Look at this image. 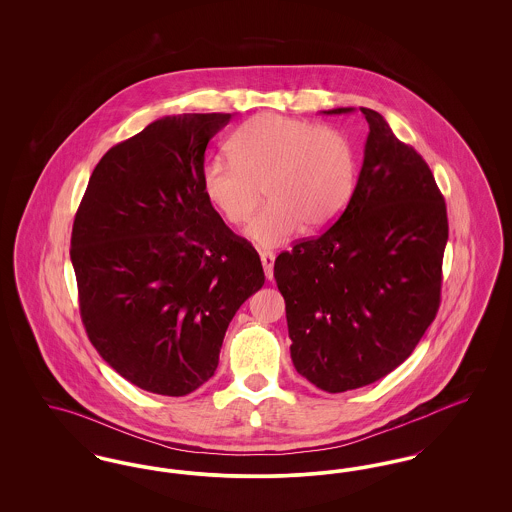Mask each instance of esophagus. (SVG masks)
<instances>
[{
    "instance_id": "obj_1",
    "label": "esophagus",
    "mask_w": 512,
    "mask_h": 512,
    "mask_svg": "<svg viewBox=\"0 0 512 512\" xmlns=\"http://www.w3.org/2000/svg\"><path fill=\"white\" fill-rule=\"evenodd\" d=\"M259 255H261V263H263V268H265V276H267L268 280H272V276H274V259H276V255H274L272 251H261Z\"/></svg>"
}]
</instances>
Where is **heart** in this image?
<instances>
[{"label": "heart", "instance_id": "b5f03b06", "mask_svg": "<svg viewBox=\"0 0 512 512\" xmlns=\"http://www.w3.org/2000/svg\"><path fill=\"white\" fill-rule=\"evenodd\" d=\"M226 149L232 161L205 163L203 195L224 222L240 226L263 190L267 207L247 226V238L261 247L282 245L303 226L328 228L357 188V147L334 126L261 113L228 138Z\"/></svg>", "mask_w": 512, "mask_h": 512}]
</instances>
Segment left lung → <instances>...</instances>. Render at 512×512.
<instances>
[{"instance_id": "left-lung-1", "label": "left lung", "mask_w": 512, "mask_h": 512, "mask_svg": "<svg viewBox=\"0 0 512 512\" xmlns=\"http://www.w3.org/2000/svg\"><path fill=\"white\" fill-rule=\"evenodd\" d=\"M361 113L370 132L351 203L322 236L274 261L293 366L328 393L374 384L413 353L438 315L449 238L445 199L422 155L380 113Z\"/></svg>"}]
</instances>
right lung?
Wrapping results in <instances>:
<instances>
[{
  "label": "right lung",
  "mask_w": 512,
  "mask_h": 512,
  "mask_svg": "<svg viewBox=\"0 0 512 512\" xmlns=\"http://www.w3.org/2000/svg\"><path fill=\"white\" fill-rule=\"evenodd\" d=\"M230 113L151 122L92 172L71 236L86 334L122 378L180 397L217 370L230 320L265 284L255 247L209 205L201 171Z\"/></svg>",
  "instance_id": "obj_1"
}]
</instances>
